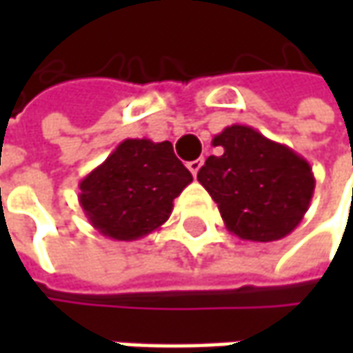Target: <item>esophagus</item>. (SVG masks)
<instances>
[{"label":"esophagus","mask_w":353,"mask_h":353,"mask_svg":"<svg viewBox=\"0 0 353 353\" xmlns=\"http://www.w3.org/2000/svg\"><path fill=\"white\" fill-rule=\"evenodd\" d=\"M202 163H204V159L200 157V159H194V161H190V163H188L186 167H188V170H190V172H192V174L196 176L198 170H200V167H202Z\"/></svg>","instance_id":"34e87169"}]
</instances>
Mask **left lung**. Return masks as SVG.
I'll return each mask as SVG.
<instances>
[{"instance_id": "8db88e82", "label": "left lung", "mask_w": 353, "mask_h": 353, "mask_svg": "<svg viewBox=\"0 0 353 353\" xmlns=\"http://www.w3.org/2000/svg\"><path fill=\"white\" fill-rule=\"evenodd\" d=\"M198 170L218 204L225 228L241 239L277 241L305 218L314 194V174L305 157L267 139L250 125H228Z\"/></svg>"}]
</instances>
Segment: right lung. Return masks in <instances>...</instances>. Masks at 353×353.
Listing matches in <instances>:
<instances>
[{
	"instance_id": "1",
	"label": "right lung",
	"mask_w": 353,
	"mask_h": 353,
	"mask_svg": "<svg viewBox=\"0 0 353 353\" xmlns=\"http://www.w3.org/2000/svg\"><path fill=\"white\" fill-rule=\"evenodd\" d=\"M192 183L170 141L125 139L80 181V206L100 234L133 241L169 220L172 200Z\"/></svg>"
}]
</instances>
